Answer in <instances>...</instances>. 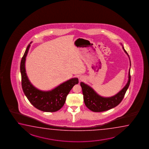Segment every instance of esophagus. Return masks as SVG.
Here are the masks:
<instances>
[{
	"label": "esophagus",
	"instance_id": "obj_1",
	"mask_svg": "<svg viewBox=\"0 0 149 149\" xmlns=\"http://www.w3.org/2000/svg\"><path fill=\"white\" fill-rule=\"evenodd\" d=\"M79 79H80V80H84V77H83V76H80V77H79Z\"/></svg>",
	"mask_w": 149,
	"mask_h": 149
}]
</instances>
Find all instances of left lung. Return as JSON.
Wrapping results in <instances>:
<instances>
[{"label": "left lung", "mask_w": 149, "mask_h": 149, "mask_svg": "<svg viewBox=\"0 0 149 149\" xmlns=\"http://www.w3.org/2000/svg\"><path fill=\"white\" fill-rule=\"evenodd\" d=\"M123 48L124 52L128 56L130 60V66H131V61L129 56L125 49L123 46ZM130 70V68L129 70L128 80L126 85L118 93L116 94L114 96L109 97H104L99 95L90 86L81 82L80 85L82 90L83 99L86 106L90 110L94 112L106 111L117 106L124 98V96L130 84L131 79Z\"/></svg>", "instance_id": "left-lung-1"}]
</instances>
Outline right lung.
<instances>
[{
    "label": "right lung",
    "instance_id": "obj_1",
    "mask_svg": "<svg viewBox=\"0 0 149 149\" xmlns=\"http://www.w3.org/2000/svg\"><path fill=\"white\" fill-rule=\"evenodd\" d=\"M30 44L28 46L21 61V84L23 92L31 103L38 109L45 112L57 111L63 106L71 88L79 83L78 79H69L51 91H41L36 88L29 80L25 71V59Z\"/></svg>",
    "mask_w": 149,
    "mask_h": 149
}]
</instances>
